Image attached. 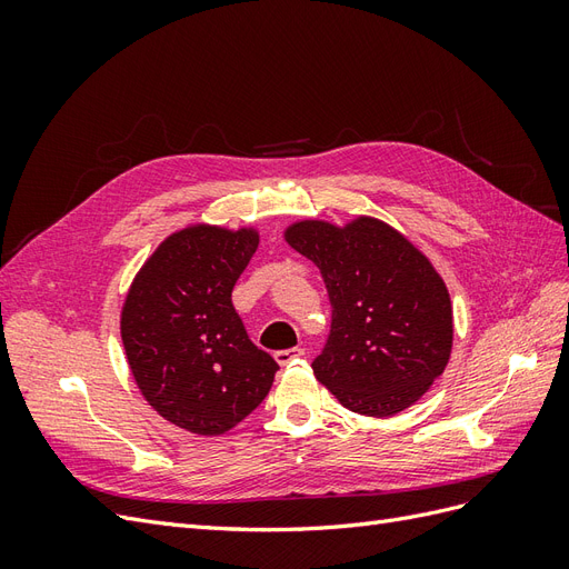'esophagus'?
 <instances>
[{"instance_id": "34e87169", "label": "esophagus", "mask_w": 569, "mask_h": 569, "mask_svg": "<svg viewBox=\"0 0 569 569\" xmlns=\"http://www.w3.org/2000/svg\"><path fill=\"white\" fill-rule=\"evenodd\" d=\"M303 356V349L295 347V349H284V351H274V360H278L280 366H289L291 360H297Z\"/></svg>"}]
</instances>
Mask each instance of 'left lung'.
<instances>
[{
	"instance_id": "left-lung-1",
	"label": "left lung",
	"mask_w": 569,
	"mask_h": 569,
	"mask_svg": "<svg viewBox=\"0 0 569 569\" xmlns=\"http://www.w3.org/2000/svg\"><path fill=\"white\" fill-rule=\"evenodd\" d=\"M284 239L313 261L332 330L313 375L343 408L389 418L416 403L451 358L453 308L429 258L387 222L299 220Z\"/></svg>"
}]
</instances>
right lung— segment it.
<instances>
[{
	"label": "right lung",
	"mask_w": 569,
	"mask_h": 569,
	"mask_svg": "<svg viewBox=\"0 0 569 569\" xmlns=\"http://www.w3.org/2000/svg\"><path fill=\"white\" fill-rule=\"evenodd\" d=\"M256 247L253 228L189 226L163 239L126 297L120 337L134 382L163 420L192 435L242 422L280 370L232 306Z\"/></svg>",
	"instance_id": "add662e5"
}]
</instances>
